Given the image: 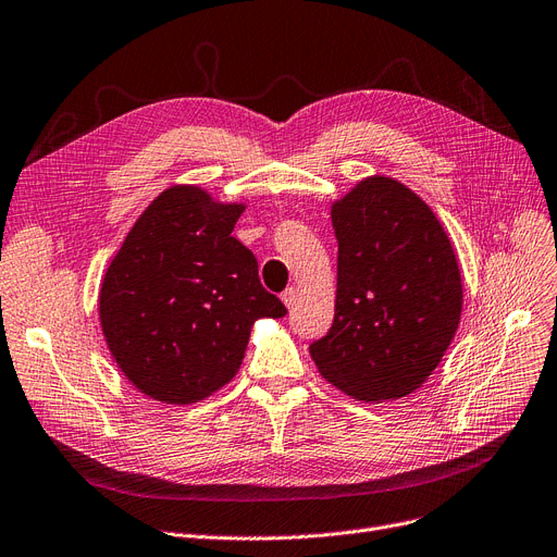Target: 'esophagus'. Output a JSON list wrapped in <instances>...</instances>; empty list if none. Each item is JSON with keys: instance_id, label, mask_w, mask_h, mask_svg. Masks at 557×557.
I'll return each mask as SVG.
<instances>
[{"instance_id": "34e87169", "label": "esophagus", "mask_w": 557, "mask_h": 557, "mask_svg": "<svg viewBox=\"0 0 557 557\" xmlns=\"http://www.w3.org/2000/svg\"><path fill=\"white\" fill-rule=\"evenodd\" d=\"M296 298H298V288L296 286H288V288H284L282 292V302L292 309L294 305H296Z\"/></svg>"}]
</instances>
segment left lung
Masks as SVG:
<instances>
[{"instance_id": "1", "label": "left lung", "mask_w": 557, "mask_h": 557, "mask_svg": "<svg viewBox=\"0 0 557 557\" xmlns=\"http://www.w3.org/2000/svg\"><path fill=\"white\" fill-rule=\"evenodd\" d=\"M336 305L309 346L321 375L359 400H396L425 382L462 313V277L437 215L392 177L332 205Z\"/></svg>"}]
</instances>
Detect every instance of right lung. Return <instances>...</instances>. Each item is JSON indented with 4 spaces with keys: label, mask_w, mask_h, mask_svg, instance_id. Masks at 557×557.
<instances>
[{
    "label": "right lung",
    "mask_w": 557,
    "mask_h": 557,
    "mask_svg": "<svg viewBox=\"0 0 557 557\" xmlns=\"http://www.w3.org/2000/svg\"><path fill=\"white\" fill-rule=\"evenodd\" d=\"M244 205L198 186L163 190L113 257L100 292L109 350L138 392L188 405L227 384L257 319L286 307L259 282L255 255L232 236Z\"/></svg>",
    "instance_id": "1"
}]
</instances>
